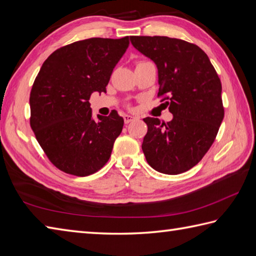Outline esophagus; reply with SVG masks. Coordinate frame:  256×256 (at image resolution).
<instances>
[{"label":"esophagus","mask_w":256,"mask_h":256,"mask_svg":"<svg viewBox=\"0 0 256 256\" xmlns=\"http://www.w3.org/2000/svg\"><path fill=\"white\" fill-rule=\"evenodd\" d=\"M123 118H124V122H126V123L128 124V123H130V121H133L135 118L132 116H128V114H124V116H123Z\"/></svg>","instance_id":"1"}]
</instances>
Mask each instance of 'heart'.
Wrapping results in <instances>:
<instances>
[{"label": "heart", "instance_id": "obj_1", "mask_svg": "<svg viewBox=\"0 0 256 256\" xmlns=\"http://www.w3.org/2000/svg\"><path fill=\"white\" fill-rule=\"evenodd\" d=\"M146 62H148V61H140V62L138 63V64H142V63H146Z\"/></svg>", "mask_w": 256, "mask_h": 256}]
</instances>
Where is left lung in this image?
Wrapping results in <instances>:
<instances>
[{
  "instance_id": "1",
  "label": "left lung",
  "mask_w": 256,
  "mask_h": 256,
  "mask_svg": "<svg viewBox=\"0 0 256 256\" xmlns=\"http://www.w3.org/2000/svg\"><path fill=\"white\" fill-rule=\"evenodd\" d=\"M136 50L155 62L158 96H164L170 122L142 118L148 130L142 150L148 164L179 174L198 164L220 128L224 110L222 82L206 53L194 44L164 36H130Z\"/></svg>"
}]
</instances>
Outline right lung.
I'll use <instances>...</instances> for the list:
<instances>
[{
  "label": "right lung",
  "mask_w": 256,
  "mask_h": 256,
  "mask_svg": "<svg viewBox=\"0 0 256 256\" xmlns=\"http://www.w3.org/2000/svg\"><path fill=\"white\" fill-rule=\"evenodd\" d=\"M128 37L90 38L56 50L30 92V126L46 157L65 174L86 176L108 162L124 120L114 110L92 116V94L106 92Z\"/></svg>",
  "instance_id": "add662e5"
}]
</instances>
